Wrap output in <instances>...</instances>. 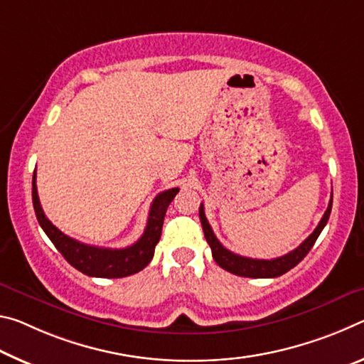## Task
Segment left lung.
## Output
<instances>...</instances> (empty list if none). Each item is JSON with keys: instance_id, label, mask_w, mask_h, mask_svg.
I'll list each match as a JSON object with an SVG mask.
<instances>
[{"instance_id": "8db88e82", "label": "left lung", "mask_w": 364, "mask_h": 364, "mask_svg": "<svg viewBox=\"0 0 364 364\" xmlns=\"http://www.w3.org/2000/svg\"><path fill=\"white\" fill-rule=\"evenodd\" d=\"M331 210H332V198L329 201V206H327L323 219H321L318 228L314 229L313 234L309 235L299 248H295L294 252H290L284 256H279V258H272V259L247 258V256L235 255V253L229 252L228 248H224L223 243L218 240L216 235H214L210 223H208V219L205 216L203 205H200V221H201V228H203V232H205V238H206L208 245L211 247L213 258L219 266L223 267V269L235 274V276H242V277L267 279V277L282 276V274L290 271L291 267H295L303 258H305L309 250L313 248L314 242L318 240V237L321 232H323L324 225L327 224V221H329Z\"/></svg>"}]
</instances>
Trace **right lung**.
<instances>
[{
	"label": "right lung",
	"instance_id": "obj_1",
	"mask_svg": "<svg viewBox=\"0 0 364 364\" xmlns=\"http://www.w3.org/2000/svg\"><path fill=\"white\" fill-rule=\"evenodd\" d=\"M35 181H37V171H33L32 178L33 210L35 214H37L38 224L45 230L48 238L53 242V245L59 250V253L64 256L65 261L70 266H74L77 271L92 277L106 279L132 276V274L141 271L143 267L150 263L154 255V247H156L161 238L166 211H168L169 203L174 200V196L178 192V188H169L166 192H161L153 200L145 232H143V235L134 245L127 248H101L77 242L74 238L63 234L56 225L51 224L50 219L45 216L43 210H41L37 182Z\"/></svg>",
	"mask_w": 364,
	"mask_h": 364
}]
</instances>
